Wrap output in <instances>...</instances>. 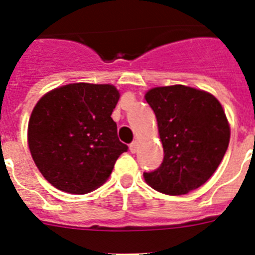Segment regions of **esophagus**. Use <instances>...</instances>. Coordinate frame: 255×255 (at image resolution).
<instances>
[{
	"label": "esophagus",
	"instance_id": "1",
	"mask_svg": "<svg viewBox=\"0 0 255 255\" xmlns=\"http://www.w3.org/2000/svg\"><path fill=\"white\" fill-rule=\"evenodd\" d=\"M129 149L131 153H136V150H138V141H132L129 145Z\"/></svg>",
	"mask_w": 255,
	"mask_h": 255
}]
</instances>
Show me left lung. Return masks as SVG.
<instances>
[{
    "mask_svg": "<svg viewBox=\"0 0 255 255\" xmlns=\"http://www.w3.org/2000/svg\"><path fill=\"white\" fill-rule=\"evenodd\" d=\"M145 101L158 123L163 161L144 172L154 190L182 195L202 186L215 173L230 141V126L212 94L185 85L153 88Z\"/></svg>",
    "mask_w": 255,
    "mask_h": 255,
    "instance_id": "obj_1",
    "label": "left lung"
}]
</instances>
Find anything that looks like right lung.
<instances>
[{
	"label": "right lung",
	"instance_id": "1",
	"mask_svg": "<svg viewBox=\"0 0 255 255\" xmlns=\"http://www.w3.org/2000/svg\"><path fill=\"white\" fill-rule=\"evenodd\" d=\"M119 98L114 85L76 83L38 101L29 120V149L40 173L58 190H94L128 150L111 117Z\"/></svg>",
	"mask_w": 255,
	"mask_h": 255
}]
</instances>
